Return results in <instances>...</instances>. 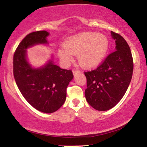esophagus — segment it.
Wrapping results in <instances>:
<instances>
[{"instance_id": "34e87169", "label": "esophagus", "mask_w": 147, "mask_h": 147, "mask_svg": "<svg viewBox=\"0 0 147 147\" xmlns=\"http://www.w3.org/2000/svg\"><path fill=\"white\" fill-rule=\"evenodd\" d=\"M72 71H73V74H74V76L77 75V74H79L80 73V70H78V69H74L73 70H72Z\"/></svg>"}]
</instances>
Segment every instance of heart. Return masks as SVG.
Segmentation results:
<instances>
[{
    "instance_id": "heart-1",
    "label": "heart",
    "mask_w": 147,
    "mask_h": 147,
    "mask_svg": "<svg viewBox=\"0 0 147 147\" xmlns=\"http://www.w3.org/2000/svg\"><path fill=\"white\" fill-rule=\"evenodd\" d=\"M109 41L106 35L94 32H86L69 37L57 50L58 55L64 63L72 61V55H78L82 67L93 68L101 63L107 53Z\"/></svg>"
}]
</instances>
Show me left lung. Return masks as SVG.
I'll list each match as a JSON object with an SVG mask.
<instances>
[{
	"instance_id": "obj_1",
	"label": "left lung",
	"mask_w": 147,
	"mask_h": 147,
	"mask_svg": "<svg viewBox=\"0 0 147 147\" xmlns=\"http://www.w3.org/2000/svg\"><path fill=\"white\" fill-rule=\"evenodd\" d=\"M116 51L92 71L85 72L87 88L86 99L94 109L106 111L114 107L125 94L131 81L133 61L126 40L111 31Z\"/></svg>"
}]
</instances>
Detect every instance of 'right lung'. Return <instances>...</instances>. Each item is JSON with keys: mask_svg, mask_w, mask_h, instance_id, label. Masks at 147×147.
Instances as JSON below:
<instances>
[{"mask_svg": "<svg viewBox=\"0 0 147 147\" xmlns=\"http://www.w3.org/2000/svg\"><path fill=\"white\" fill-rule=\"evenodd\" d=\"M46 31L27 35L18 46L13 57L16 84L25 99L35 109L53 113L64 104L66 89L74 78L71 70L63 69L51 59L45 65L34 67L28 61L27 49L37 45H48Z\"/></svg>", "mask_w": 147, "mask_h": 147, "instance_id": "1", "label": "right lung"}]
</instances>
